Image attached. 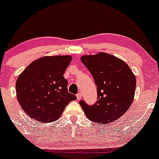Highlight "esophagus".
<instances>
[{
  "label": "esophagus",
  "mask_w": 159,
  "mask_h": 159,
  "mask_svg": "<svg viewBox=\"0 0 159 159\" xmlns=\"http://www.w3.org/2000/svg\"><path fill=\"white\" fill-rule=\"evenodd\" d=\"M76 97H77V99H81V97H82V94H81V93H78L77 94H76Z\"/></svg>",
  "instance_id": "1"
}]
</instances>
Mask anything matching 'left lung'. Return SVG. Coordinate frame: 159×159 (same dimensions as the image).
Here are the masks:
<instances>
[{
	"instance_id": "8db88e82",
	"label": "left lung",
	"mask_w": 159,
	"mask_h": 159,
	"mask_svg": "<svg viewBox=\"0 0 159 159\" xmlns=\"http://www.w3.org/2000/svg\"><path fill=\"white\" fill-rule=\"evenodd\" d=\"M81 61L97 86V101L88 105L85 100H80V106L93 122H114L125 114L133 102L135 76L125 62L106 53L83 56Z\"/></svg>"
}]
</instances>
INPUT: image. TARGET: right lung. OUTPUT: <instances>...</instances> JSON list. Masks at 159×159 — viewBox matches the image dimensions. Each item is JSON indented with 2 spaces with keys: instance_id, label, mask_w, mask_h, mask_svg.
Returning <instances> with one entry per match:
<instances>
[{
  "instance_id": "right-lung-1",
  "label": "right lung",
  "mask_w": 159,
  "mask_h": 159,
  "mask_svg": "<svg viewBox=\"0 0 159 159\" xmlns=\"http://www.w3.org/2000/svg\"><path fill=\"white\" fill-rule=\"evenodd\" d=\"M70 56L43 57L31 63L16 83L17 100L30 118L40 122H54L76 96L67 90L63 77Z\"/></svg>"
}]
</instances>
